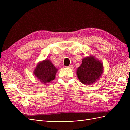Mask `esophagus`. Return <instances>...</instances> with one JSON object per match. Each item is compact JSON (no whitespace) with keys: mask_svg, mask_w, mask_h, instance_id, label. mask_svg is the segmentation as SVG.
Masks as SVG:
<instances>
[{"mask_svg":"<svg viewBox=\"0 0 130 130\" xmlns=\"http://www.w3.org/2000/svg\"><path fill=\"white\" fill-rule=\"evenodd\" d=\"M67 68H69V69H73V68L74 67V66L73 65H70L69 66H66Z\"/></svg>","mask_w":130,"mask_h":130,"instance_id":"1","label":"esophagus"}]
</instances>
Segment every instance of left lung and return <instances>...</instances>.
Segmentation results:
<instances>
[{
  "instance_id": "8db88e82",
  "label": "left lung",
  "mask_w": 130,
  "mask_h": 130,
  "mask_svg": "<svg viewBox=\"0 0 130 130\" xmlns=\"http://www.w3.org/2000/svg\"><path fill=\"white\" fill-rule=\"evenodd\" d=\"M103 72V64L92 55L83 59L82 64L76 71L80 82L86 85L95 83L101 77Z\"/></svg>"
}]
</instances>
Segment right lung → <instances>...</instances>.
<instances>
[{"label": "right lung", "instance_id": "1", "mask_svg": "<svg viewBox=\"0 0 130 130\" xmlns=\"http://www.w3.org/2000/svg\"><path fill=\"white\" fill-rule=\"evenodd\" d=\"M58 69L49 59L40 61L34 71V74L42 83L46 84L55 78Z\"/></svg>", "mask_w": 130, "mask_h": 130}]
</instances>
